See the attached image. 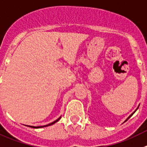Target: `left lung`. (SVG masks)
<instances>
[{
  "label": "left lung",
  "instance_id": "1",
  "mask_svg": "<svg viewBox=\"0 0 147 147\" xmlns=\"http://www.w3.org/2000/svg\"><path fill=\"white\" fill-rule=\"evenodd\" d=\"M138 108H137V109H138ZM137 109H136V110H137ZM136 110H135V111H136ZM135 112H133V113H132V115H130V116H129V118H127V120H126V121H127V120H128V119H129V118H130V117H131V116H132V115H133V114H134V113H135Z\"/></svg>",
  "mask_w": 147,
  "mask_h": 147
}]
</instances>
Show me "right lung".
I'll list each match as a JSON object with an SVG mask.
<instances>
[{"label":"right lung","instance_id":"add662e5","mask_svg":"<svg viewBox=\"0 0 147 147\" xmlns=\"http://www.w3.org/2000/svg\"><path fill=\"white\" fill-rule=\"evenodd\" d=\"M60 118H61V117H60L58 119H57L56 121H55L54 122H52V123H49V124H47V125H45V126H42V127H32V126H29V127H32V128H41V127H48V126H50V125H52V124H54L55 123H56L57 121H58L60 120Z\"/></svg>","mask_w":147,"mask_h":147}]
</instances>
